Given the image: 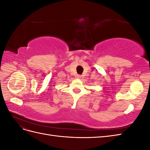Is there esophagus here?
<instances>
[{
	"mask_svg": "<svg viewBox=\"0 0 150 150\" xmlns=\"http://www.w3.org/2000/svg\"><path fill=\"white\" fill-rule=\"evenodd\" d=\"M76 78H77V79H81V76L80 75H78H78H76Z\"/></svg>",
	"mask_w": 150,
	"mask_h": 150,
	"instance_id": "1",
	"label": "esophagus"
}]
</instances>
